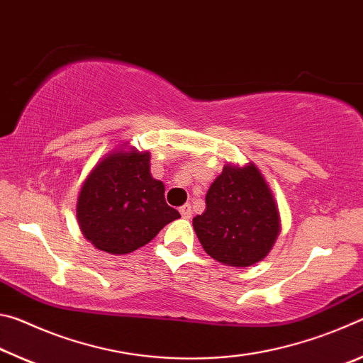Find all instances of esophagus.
Instances as JSON below:
<instances>
[{
    "label": "esophagus",
    "instance_id": "1",
    "mask_svg": "<svg viewBox=\"0 0 363 363\" xmlns=\"http://www.w3.org/2000/svg\"><path fill=\"white\" fill-rule=\"evenodd\" d=\"M179 213H181V216L184 219H190V218H192V206H190L189 203L184 205V206L179 208Z\"/></svg>",
    "mask_w": 363,
    "mask_h": 363
}]
</instances>
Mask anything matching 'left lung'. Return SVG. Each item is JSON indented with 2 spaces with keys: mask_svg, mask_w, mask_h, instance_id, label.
<instances>
[{
  "mask_svg": "<svg viewBox=\"0 0 363 363\" xmlns=\"http://www.w3.org/2000/svg\"><path fill=\"white\" fill-rule=\"evenodd\" d=\"M206 210L194 218L201 247L233 267L259 262L275 243L280 218L269 186L253 163L227 164L206 192Z\"/></svg>",
  "mask_w": 363,
  "mask_h": 363,
  "instance_id": "1",
  "label": "left lung"
}]
</instances>
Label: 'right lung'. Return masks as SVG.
<instances>
[{"label":"right lung","instance_id":"right-lung-1","mask_svg":"<svg viewBox=\"0 0 363 363\" xmlns=\"http://www.w3.org/2000/svg\"><path fill=\"white\" fill-rule=\"evenodd\" d=\"M77 218L83 235L96 248L126 255L149 243L181 218L164 200L163 182L150 174V153H110L86 177Z\"/></svg>","mask_w":363,"mask_h":363}]
</instances>
